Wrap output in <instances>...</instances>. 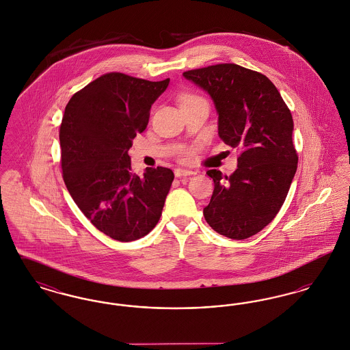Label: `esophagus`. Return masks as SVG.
<instances>
[{"label":"esophagus","mask_w":350,"mask_h":350,"mask_svg":"<svg viewBox=\"0 0 350 350\" xmlns=\"http://www.w3.org/2000/svg\"><path fill=\"white\" fill-rule=\"evenodd\" d=\"M174 174L176 177L181 178V177H186V176H191V174H196L194 170H190V169H183V167H178L174 170Z\"/></svg>","instance_id":"1"}]
</instances>
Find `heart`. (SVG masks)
I'll return each mask as SVG.
<instances>
[{"instance_id":"b5f03b06","label":"heart","mask_w":350,"mask_h":350,"mask_svg":"<svg viewBox=\"0 0 350 350\" xmlns=\"http://www.w3.org/2000/svg\"><path fill=\"white\" fill-rule=\"evenodd\" d=\"M197 97H194V96H189V94H186V96H183V100H196Z\"/></svg>"}]
</instances>
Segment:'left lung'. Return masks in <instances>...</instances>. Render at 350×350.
Returning a JSON list of instances; mask_svg holds the SVG:
<instances>
[{"label": "left lung", "instance_id": "obj_1", "mask_svg": "<svg viewBox=\"0 0 350 350\" xmlns=\"http://www.w3.org/2000/svg\"><path fill=\"white\" fill-rule=\"evenodd\" d=\"M183 77L210 94L220 139L240 150L230 177L207 172L215 187L204 219L226 237L248 239L278 214L295 176L291 113L267 76L237 64L193 69Z\"/></svg>", "mask_w": 350, "mask_h": 350}]
</instances>
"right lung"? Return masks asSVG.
<instances>
[{"label":"right lung","mask_w":350,"mask_h":350,"mask_svg":"<svg viewBox=\"0 0 350 350\" xmlns=\"http://www.w3.org/2000/svg\"><path fill=\"white\" fill-rule=\"evenodd\" d=\"M169 81L111 72L75 93L66 106L59 133L64 183L83 215L118 241L137 240L154 228L174 180L163 167L136 176L129 156Z\"/></svg>","instance_id":"add662e5"}]
</instances>
